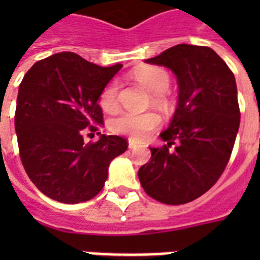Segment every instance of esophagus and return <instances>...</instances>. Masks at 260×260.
I'll return each instance as SVG.
<instances>
[{"label":"esophagus","instance_id":"34e87169","mask_svg":"<svg viewBox=\"0 0 260 260\" xmlns=\"http://www.w3.org/2000/svg\"><path fill=\"white\" fill-rule=\"evenodd\" d=\"M128 147H129V150H134V148L138 147V143L135 142V140H132V139H129V140H128Z\"/></svg>","mask_w":260,"mask_h":260}]
</instances>
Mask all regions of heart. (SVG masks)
I'll return each instance as SVG.
<instances>
[{
    "mask_svg": "<svg viewBox=\"0 0 260 260\" xmlns=\"http://www.w3.org/2000/svg\"><path fill=\"white\" fill-rule=\"evenodd\" d=\"M135 78L154 97L155 104H162V95L170 86V75L160 67H144L135 74ZM118 85L112 81L102 89L100 94V106L105 112H113L118 105ZM160 122V117L155 112L131 113L122 112L110 120V129L118 135L128 136L132 140H144L151 131L155 129Z\"/></svg>",
    "mask_w": 260,
    "mask_h": 260,
    "instance_id": "heart-1",
    "label": "heart"
}]
</instances>
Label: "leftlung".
Returning <instances> with one entry per match:
<instances>
[{
	"instance_id": "1",
	"label": "left lung",
	"mask_w": 260,
	"mask_h": 260,
	"mask_svg": "<svg viewBox=\"0 0 260 260\" xmlns=\"http://www.w3.org/2000/svg\"><path fill=\"white\" fill-rule=\"evenodd\" d=\"M146 63L175 74L178 104L159 135L167 144L150 148L151 160L139 169V181L156 201L181 205L206 193L230 160L240 124L236 81L209 47L178 44ZM174 142L177 147L169 150Z\"/></svg>"
}]
</instances>
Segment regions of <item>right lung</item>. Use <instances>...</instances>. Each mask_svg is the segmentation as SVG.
I'll return each instance as SVG.
<instances>
[{
    "label": "right lung",
    "mask_w": 260,
    "mask_h": 260,
    "mask_svg": "<svg viewBox=\"0 0 260 260\" xmlns=\"http://www.w3.org/2000/svg\"><path fill=\"white\" fill-rule=\"evenodd\" d=\"M122 64L101 67L74 52H59L30 67L18 87L14 129L22 166L43 194L63 204L95 197L108 169L128 148L125 139L101 135L102 89Z\"/></svg>",
    "instance_id": "add662e5"
}]
</instances>
